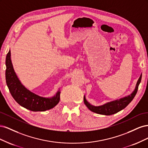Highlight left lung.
<instances>
[{
  "label": "left lung",
  "mask_w": 148,
  "mask_h": 148,
  "mask_svg": "<svg viewBox=\"0 0 148 148\" xmlns=\"http://www.w3.org/2000/svg\"><path fill=\"white\" fill-rule=\"evenodd\" d=\"M142 77V74H141L140 78H139L138 82L136 83V86L134 90L130 95H128L123 97L120 98L119 99H116L112 101H110L107 102L106 104L102 106H95L91 104L86 99L85 95L84 96V103L86 106L91 111L95 112L98 114H102L105 115H110L114 114L117 113L118 112L125 109L130 103L132 102L135 97L136 94L138 91V86L140 84Z\"/></svg>",
  "instance_id": "8db88e82"
}]
</instances>
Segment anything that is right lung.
Returning a JSON list of instances; mask_svg holds the SVG:
<instances>
[{"instance_id":"right-lung-1","label":"right lung","mask_w":148,"mask_h":148,"mask_svg":"<svg viewBox=\"0 0 148 148\" xmlns=\"http://www.w3.org/2000/svg\"><path fill=\"white\" fill-rule=\"evenodd\" d=\"M5 79L12 97L21 106L33 112L46 111L54 107L60 101V89L54 96L49 97L40 96L29 91L18 77L11 60V52L8 51L5 60Z\"/></svg>"}]
</instances>
